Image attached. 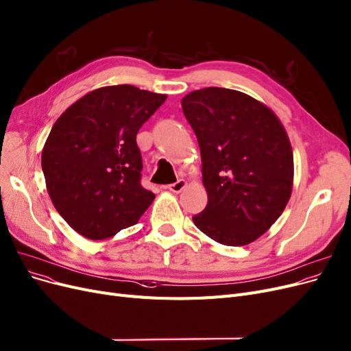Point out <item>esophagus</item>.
<instances>
[{
  "label": "esophagus",
  "instance_id": "esophagus-1",
  "mask_svg": "<svg viewBox=\"0 0 351 351\" xmlns=\"http://www.w3.org/2000/svg\"><path fill=\"white\" fill-rule=\"evenodd\" d=\"M186 186H187V181L186 180H178V181H176V183L168 186L167 189L170 190V191H173V193H180Z\"/></svg>",
  "mask_w": 351,
  "mask_h": 351
}]
</instances>
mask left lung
I'll return each instance as SVG.
<instances>
[{"instance_id": "left-lung-1", "label": "left lung", "mask_w": 351, "mask_h": 351, "mask_svg": "<svg viewBox=\"0 0 351 351\" xmlns=\"http://www.w3.org/2000/svg\"><path fill=\"white\" fill-rule=\"evenodd\" d=\"M202 155L208 206L193 216L223 245L254 243L279 219L293 187V151L280 119L237 90L208 87L181 100Z\"/></svg>"}]
</instances>
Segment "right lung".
I'll return each instance as SVG.
<instances>
[{
	"label": "right lung",
	"mask_w": 351,
	"mask_h": 351,
	"mask_svg": "<svg viewBox=\"0 0 351 351\" xmlns=\"http://www.w3.org/2000/svg\"><path fill=\"white\" fill-rule=\"evenodd\" d=\"M167 99L135 86L87 93L58 117L42 151L55 209L80 235L106 239L138 223L155 199L141 186V126Z\"/></svg>",
	"instance_id": "add662e5"
}]
</instances>
